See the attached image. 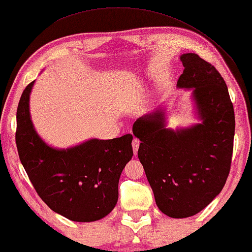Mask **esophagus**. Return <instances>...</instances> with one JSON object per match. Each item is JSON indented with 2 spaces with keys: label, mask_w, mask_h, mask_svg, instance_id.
<instances>
[{
  "label": "esophagus",
  "mask_w": 252,
  "mask_h": 252,
  "mask_svg": "<svg viewBox=\"0 0 252 252\" xmlns=\"http://www.w3.org/2000/svg\"><path fill=\"white\" fill-rule=\"evenodd\" d=\"M139 145H140V140L138 139V138H133V139H132V148H133L134 154H137L138 148H139Z\"/></svg>",
  "instance_id": "obj_1"
}]
</instances>
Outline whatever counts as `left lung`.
I'll list each match as a JSON object with an SVG mask.
<instances>
[{
    "mask_svg": "<svg viewBox=\"0 0 252 252\" xmlns=\"http://www.w3.org/2000/svg\"><path fill=\"white\" fill-rule=\"evenodd\" d=\"M177 86L190 88L203 122L189 129L164 127L162 112L138 119V158L155 202L172 218L196 215L221 192L231 170L235 116L228 89L215 66L196 54L180 57Z\"/></svg>",
    "mask_w": 252,
    "mask_h": 252,
    "instance_id": "left-lung-1",
    "label": "left lung"
}]
</instances>
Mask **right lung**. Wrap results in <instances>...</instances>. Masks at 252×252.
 <instances>
[{"instance_id":"obj_1","label":"right lung","mask_w":252,"mask_h":252,"mask_svg":"<svg viewBox=\"0 0 252 252\" xmlns=\"http://www.w3.org/2000/svg\"><path fill=\"white\" fill-rule=\"evenodd\" d=\"M25 88L17 108L16 144L19 158L38 196L51 210L74 221H94L114 209L119 179L133 155L132 134L91 139L68 150L49 147L37 136Z\"/></svg>"}]
</instances>
